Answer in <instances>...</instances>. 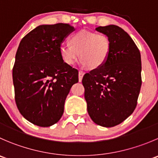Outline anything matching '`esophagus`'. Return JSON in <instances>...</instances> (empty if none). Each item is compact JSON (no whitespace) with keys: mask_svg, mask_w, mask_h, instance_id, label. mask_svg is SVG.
Returning <instances> with one entry per match:
<instances>
[{"mask_svg":"<svg viewBox=\"0 0 158 158\" xmlns=\"http://www.w3.org/2000/svg\"><path fill=\"white\" fill-rule=\"evenodd\" d=\"M84 74H85V73H84V72H82V71H79V81L82 80V77H83Z\"/></svg>","mask_w":158,"mask_h":158,"instance_id":"34e87169","label":"esophagus"}]
</instances>
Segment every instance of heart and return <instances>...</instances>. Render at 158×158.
I'll return each instance as SVG.
<instances>
[{"mask_svg": "<svg viewBox=\"0 0 158 158\" xmlns=\"http://www.w3.org/2000/svg\"><path fill=\"white\" fill-rule=\"evenodd\" d=\"M69 45L62 44L59 54L67 65H74L80 56L82 66L99 68L108 59L111 51V42L107 35L91 31L82 30L73 34Z\"/></svg>", "mask_w": 158, "mask_h": 158, "instance_id": "obj_1", "label": "heart"}]
</instances>
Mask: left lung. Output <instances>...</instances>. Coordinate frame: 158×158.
I'll list each match as a JSON object with an SVG mask.
<instances>
[{"instance_id": "left-lung-1", "label": "left lung", "mask_w": 158, "mask_h": 158, "mask_svg": "<svg viewBox=\"0 0 158 158\" xmlns=\"http://www.w3.org/2000/svg\"><path fill=\"white\" fill-rule=\"evenodd\" d=\"M111 42L105 63L84 75L87 110L95 123L104 127L120 124L135 110L141 87V58L132 38L114 24L97 27Z\"/></svg>"}]
</instances>
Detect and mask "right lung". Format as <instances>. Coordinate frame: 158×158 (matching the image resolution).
Returning a JSON list of instances; mask_svg holds the SVG:
<instances>
[{"instance_id": "obj_1", "label": "right lung", "mask_w": 158, "mask_h": 158, "mask_svg": "<svg viewBox=\"0 0 158 158\" xmlns=\"http://www.w3.org/2000/svg\"><path fill=\"white\" fill-rule=\"evenodd\" d=\"M75 31L69 24H42L21 39L15 56L13 83L21 114L33 124L50 127L64 112L79 72L62 61L59 47Z\"/></svg>"}]
</instances>
